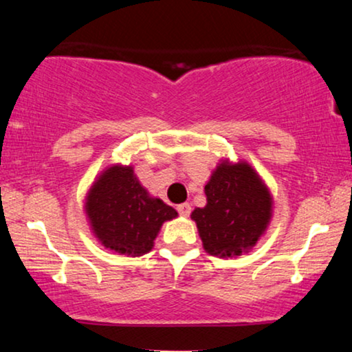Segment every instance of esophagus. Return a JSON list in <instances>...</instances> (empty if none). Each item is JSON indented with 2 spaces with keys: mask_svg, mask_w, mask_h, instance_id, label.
Instances as JSON below:
<instances>
[{
  "mask_svg": "<svg viewBox=\"0 0 352 352\" xmlns=\"http://www.w3.org/2000/svg\"><path fill=\"white\" fill-rule=\"evenodd\" d=\"M177 210H179V214L184 215V217H188V215L191 214V206L188 203L179 204L177 206Z\"/></svg>",
  "mask_w": 352,
  "mask_h": 352,
  "instance_id": "esophagus-1",
  "label": "esophagus"
}]
</instances>
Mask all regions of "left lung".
Segmentation results:
<instances>
[{"mask_svg":"<svg viewBox=\"0 0 352 352\" xmlns=\"http://www.w3.org/2000/svg\"><path fill=\"white\" fill-rule=\"evenodd\" d=\"M208 204L196 208L204 250L212 256H241L256 245L272 217V198L250 164L227 161L215 168L204 186Z\"/></svg>","mask_w":352,"mask_h":352,"instance_id":"obj_1","label":"left lung"}]
</instances>
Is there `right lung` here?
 Returning a JSON list of instances; mask_svg holds the SVG:
<instances>
[{
    "mask_svg": "<svg viewBox=\"0 0 352 352\" xmlns=\"http://www.w3.org/2000/svg\"><path fill=\"white\" fill-rule=\"evenodd\" d=\"M85 209L98 240L129 256L151 251L161 225L177 217L175 209L148 195L130 166L106 168L91 186Z\"/></svg>",
    "mask_w": 352,
    "mask_h": 352,
    "instance_id": "obj_1",
    "label": "right lung"
}]
</instances>
